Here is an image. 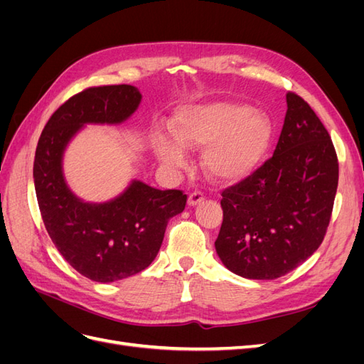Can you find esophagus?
<instances>
[{
  "label": "esophagus",
  "instance_id": "esophagus-1",
  "mask_svg": "<svg viewBox=\"0 0 364 364\" xmlns=\"http://www.w3.org/2000/svg\"><path fill=\"white\" fill-rule=\"evenodd\" d=\"M203 199H205V196H203L200 191H194V193H191L190 197H188V205H190V206H196V205L202 203Z\"/></svg>",
  "mask_w": 364,
  "mask_h": 364
}]
</instances>
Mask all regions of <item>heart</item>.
<instances>
[{
	"label": "heart",
	"instance_id": "1",
	"mask_svg": "<svg viewBox=\"0 0 364 364\" xmlns=\"http://www.w3.org/2000/svg\"><path fill=\"white\" fill-rule=\"evenodd\" d=\"M173 138L155 134L151 146L158 159L171 168L186 165V149H202L200 164L209 179L235 182L255 171L273 138L270 118L240 103L196 106L176 117Z\"/></svg>",
	"mask_w": 364,
	"mask_h": 364
}]
</instances>
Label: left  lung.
I'll list each match as a JSON object with an SVG mask.
<instances>
[{
	"mask_svg": "<svg viewBox=\"0 0 364 364\" xmlns=\"http://www.w3.org/2000/svg\"><path fill=\"white\" fill-rule=\"evenodd\" d=\"M337 183L331 136L310 105L289 92L273 156L222 193L217 255L238 277H284L322 245Z\"/></svg>",
	"mask_w": 364,
	"mask_h": 364,
	"instance_id": "1",
	"label": "left lung"
}]
</instances>
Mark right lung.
I'll list each match as a JSON object with an SVG mask.
<instances>
[{
	"instance_id": "1",
	"label": "right lung",
	"mask_w": 364,
	"mask_h": 364,
	"mask_svg": "<svg viewBox=\"0 0 364 364\" xmlns=\"http://www.w3.org/2000/svg\"><path fill=\"white\" fill-rule=\"evenodd\" d=\"M142 95L130 85L97 86L73 95L43 127L33 165L41 215L60 255L83 277L114 282L147 269L161 249L168 220L181 214L186 194L132 181L105 203L79 199L63 178L62 159L85 124H119Z\"/></svg>"
}]
</instances>
